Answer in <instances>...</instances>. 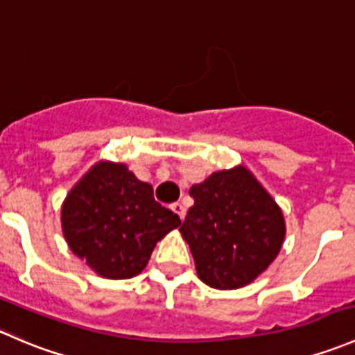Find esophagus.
<instances>
[{"label":"esophagus","instance_id":"esophagus-1","mask_svg":"<svg viewBox=\"0 0 355 355\" xmlns=\"http://www.w3.org/2000/svg\"><path fill=\"white\" fill-rule=\"evenodd\" d=\"M171 209H173V212H176L178 216H179V219H184V216H186V209H184V205H182V203H179V202H176V203H173V205H171Z\"/></svg>","mask_w":355,"mask_h":355}]
</instances>
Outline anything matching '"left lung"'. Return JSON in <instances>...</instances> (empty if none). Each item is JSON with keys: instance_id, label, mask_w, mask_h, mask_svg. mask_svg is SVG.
Returning <instances> with one entry per match:
<instances>
[{"instance_id": "obj_1", "label": "left lung", "mask_w": 355, "mask_h": 355, "mask_svg": "<svg viewBox=\"0 0 355 355\" xmlns=\"http://www.w3.org/2000/svg\"><path fill=\"white\" fill-rule=\"evenodd\" d=\"M189 195L195 205L179 231L198 278L217 290L254 282L285 240L282 209L245 167L212 174L193 184Z\"/></svg>"}]
</instances>
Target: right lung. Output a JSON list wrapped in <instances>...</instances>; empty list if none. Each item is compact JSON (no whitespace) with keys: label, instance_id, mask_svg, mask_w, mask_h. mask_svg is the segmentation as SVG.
<instances>
[{"label":"right lung","instance_id":"right-lung-1","mask_svg":"<svg viewBox=\"0 0 355 355\" xmlns=\"http://www.w3.org/2000/svg\"><path fill=\"white\" fill-rule=\"evenodd\" d=\"M181 224L153 188L124 164L100 162L67 195L62 230L70 250L103 278L125 279L148 264L157 241Z\"/></svg>","mask_w":355,"mask_h":355}]
</instances>
